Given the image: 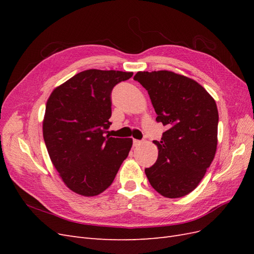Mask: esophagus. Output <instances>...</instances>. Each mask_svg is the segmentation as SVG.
<instances>
[{
  "instance_id": "1",
  "label": "esophagus",
  "mask_w": 254,
  "mask_h": 254,
  "mask_svg": "<svg viewBox=\"0 0 254 254\" xmlns=\"http://www.w3.org/2000/svg\"><path fill=\"white\" fill-rule=\"evenodd\" d=\"M142 144V141H139V140H133V145L135 146V147H136V146H140Z\"/></svg>"
}]
</instances>
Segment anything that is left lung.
Masks as SVG:
<instances>
[{"mask_svg":"<svg viewBox=\"0 0 254 254\" xmlns=\"http://www.w3.org/2000/svg\"><path fill=\"white\" fill-rule=\"evenodd\" d=\"M133 79L147 90L157 122L168 128L160 142L153 141L158 159L145 174L162 196H186L202 180L216 153V103L201 84L172 71L137 72Z\"/></svg>","mask_w":254,"mask_h":254,"instance_id":"obj_1","label":"left lung"}]
</instances>
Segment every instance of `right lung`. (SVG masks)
<instances>
[{
    "instance_id": "add662e5",
    "label": "right lung",
    "mask_w": 254,
    "mask_h": 254,
    "mask_svg": "<svg viewBox=\"0 0 254 254\" xmlns=\"http://www.w3.org/2000/svg\"><path fill=\"white\" fill-rule=\"evenodd\" d=\"M132 75L91 68L56 87L48 99L43 139L60 178L76 194L103 193L128 157L132 139L104 133L111 125V91Z\"/></svg>"
}]
</instances>
